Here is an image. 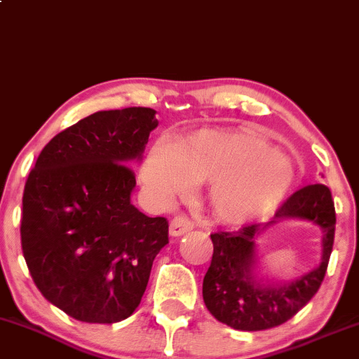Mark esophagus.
I'll list each match as a JSON object with an SVG mask.
<instances>
[{"label":"esophagus","mask_w":359,"mask_h":359,"mask_svg":"<svg viewBox=\"0 0 359 359\" xmlns=\"http://www.w3.org/2000/svg\"><path fill=\"white\" fill-rule=\"evenodd\" d=\"M190 231H193V222L184 215H176L175 219L171 220V224H169V233L175 237L183 236V233Z\"/></svg>","instance_id":"esophagus-1"}]
</instances>
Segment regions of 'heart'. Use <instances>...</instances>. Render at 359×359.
I'll use <instances>...</instances> for the list:
<instances>
[{
	"label": "heart",
	"mask_w": 359,
	"mask_h": 359,
	"mask_svg": "<svg viewBox=\"0 0 359 359\" xmlns=\"http://www.w3.org/2000/svg\"><path fill=\"white\" fill-rule=\"evenodd\" d=\"M144 181L159 198L188 195L195 183L210 184V205L225 222L266 213L288 190L292 161L263 139L229 130H203L178 147L159 139L142 168Z\"/></svg>",
	"instance_id": "obj_1"
}]
</instances>
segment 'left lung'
Returning <instances> with one entry per match:
<instances>
[{"label":"left lung","mask_w":359,"mask_h":359,"mask_svg":"<svg viewBox=\"0 0 359 359\" xmlns=\"http://www.w3.org/2000/svg\"><path fill=\"white\" fill-rule=\"evenodd\" d=\"M276 219H307L324 232L319 266L283 287L259 285L251 273L255 241L266 225L248 224L232 232L210 233L213 255L203 278V302L217 320L237 331H264L285 324L312 300L327 271L336 231L331 190L322 183L300 188L281 203Z\"/></svg>","instance_id":"left-lung-1"}]
</instances>
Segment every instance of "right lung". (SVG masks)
<instances>
[{"label":"right lung","instance_id":"right-lung-1","mask_svg":"<svg viewBox=\"0 0 359 359\" xmlns=\"http://www.w3.org/2000/svg\"><path fill=\"white\" fill-rule=\"evenodd\" d=\"M156 110L96 111L40 152L23 191L22 249L34 283L72 319L114 324L134 313L168 220L130 203Z\"/></svg>","mask_w":359,"mask_h":359}]
</instances>
